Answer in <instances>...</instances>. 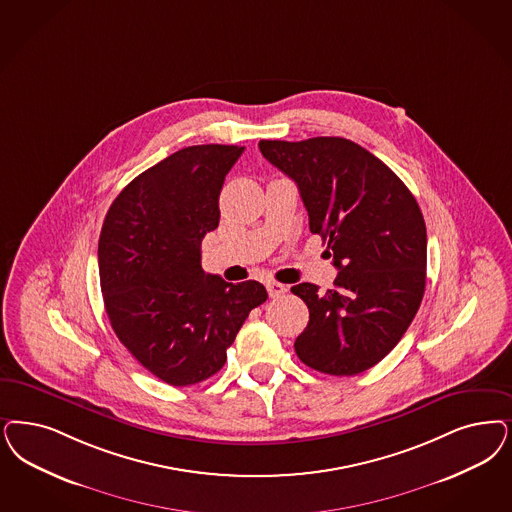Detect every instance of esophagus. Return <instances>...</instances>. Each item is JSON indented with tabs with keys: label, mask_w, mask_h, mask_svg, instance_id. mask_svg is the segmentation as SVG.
Segmentation results:
<instances>
[{
	"label": "esophagus",
	"mask_w": 512,
	"mask_h": 512,
	"mask_svg": "<svg viewBox=\"0 0 512 512\" xmlns=\"http://www.w3.org/2000/svg\"><path fill=\"white\" fill-rule=\"evenodd\" d=\"M266 291H268V295L272 299H278V297H282L283 293H287V287L282 285V283L268 282L266 283Z\"/></svg>",
	"instance_id": "1"
}]
</instances>
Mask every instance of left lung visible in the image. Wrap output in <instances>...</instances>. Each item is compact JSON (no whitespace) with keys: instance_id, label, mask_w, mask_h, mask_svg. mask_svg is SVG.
Segmentation results:
<instances>
[{"instance_id":"obj_1","label":"left lung","mask_w":512,"mask_h":512,"mask_svg":"<svg viewBox=\"0 0 512 512\" xmlns=\"http://www.w3.org/2000/svg\"><path fill=\"white\" fill-rule=\"evenodd\" d=\"M259 149L299 187L310 230L333 253L335 287L293 285L310 321L295 340L314 371L353 376L382 361L422 304L427 234L405 183L344 138L261 140ZM329 253V257H331Z\"/></svg>"}]
</instances>
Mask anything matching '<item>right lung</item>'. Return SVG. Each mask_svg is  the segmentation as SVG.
<instances>
[{"label": "right lung", "mask_w": 512, "mask_h": 512, "mask_svg": "<svg viewBox=\"0 0 512 512\" xmlns=\"http://www.w3.org/2000/svg\"><path fill=\"white\" fill-rule=\"evenodd\" d=\"M244 147L191 145L132 179L98 242L107 318L124 348L170 386L221 371L263 283L204 274L200 246L219 225V194Z\"/></svg>", "instance_id": "obj_1"}]
</instances>
